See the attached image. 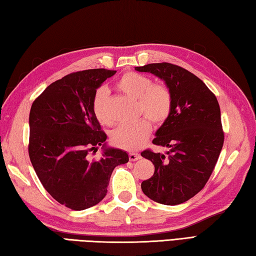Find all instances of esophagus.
Returning <instances> with one entry per match:
<instances>
[{
	"label": "esophagus",
	"mask_w": 256,
	"mask_h": 256,
	"mask_svg": "<svg viewBox=\"0 0 256 256\" xmlns=\"http://www.w3.org/2000/svg\"><path fill=\"white\" fill-rule=\"evenodd\" d=\"M140 157H142V156H140L138 152H130L129 154V160L130 161H136V160L140 159Z\"/></svg>",
	"instance_id": "34e87169"
}]
</instances>
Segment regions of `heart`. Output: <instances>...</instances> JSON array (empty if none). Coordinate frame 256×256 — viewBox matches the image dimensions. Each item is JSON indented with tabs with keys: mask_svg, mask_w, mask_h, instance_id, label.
<instances>
[{
	"mask_svg": "<svg viewBox=\"0 0 256 256\" xmlns=\"http://www.w3.org/2000/svg\"><path fill=\"white\" fill-rule=\"evenodd\" d=\"M117 88L126 95L137 99L138 114L147 118L120 124L112 132V142L124 150H137L149 138L152 129L150 122L161 124L168 119L172 108L171 94L166 86L154 84L150 77L134 72H124L117 82ZM108 98L109 90L105 86L99 87L92 97L94 116L104 126L112 124V119L107 109Z\"/></svg>",
	"mask_w": 256,
	"mask_h": 256,
	"instance_id": "heart-1",
	"label": "heart"
}]
</instances>
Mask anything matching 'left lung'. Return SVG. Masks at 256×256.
I'll list each match as a JSON object with an SVG mask.
<instances>
[{
    "label": "left lung",
    "instance_id": "left-lung-1",
    "mask_svg": "<svg viewBox=\"0 0 256 256\" xmlns=\"http://www.w3.org/2000/svg\"><path fill=\"white\" fill-rule=\"evenodd\" d=\"M134 70L164 80L172 97L169 117L152 140L169 150L166 156L142 152L154 166V176L142 181V192L161 204H180L204 188L216 164L224 142L220 106L204 82L180 66L154 62Z\"/></svg>",
    "mask_w": 256,
    "mask_h": 256
}]
</instances>
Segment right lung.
Instances as JSON below:
<instances>
[{
    "label": "right lung",
    "instance_id": "1",
    "mask_svg": "<svg viewBox=\"0 0 256 256\" xmlns=\"http://www.w3.org/2000/svg\"><path fill=\"white\" fill-rule=\"evenodd\" d=\"M114 74L105 68L72 72L52 82L30 107V162L45 190L72 210L100 202L114 169L129 160L126 151L107 147L92 112L97 88ZM99 145L102 157L90 160L88 154Z\"/></svg>",
    "mask_w": 256,
    "mask_h": 256
}]
</instances>
